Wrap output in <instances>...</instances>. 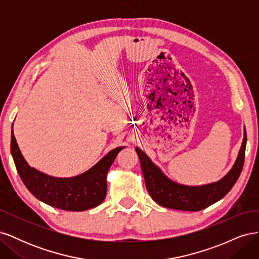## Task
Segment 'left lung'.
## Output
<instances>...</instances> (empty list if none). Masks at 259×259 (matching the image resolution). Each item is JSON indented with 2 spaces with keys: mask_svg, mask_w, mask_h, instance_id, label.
I'll list each match as a JSON object with an SVG mask.
<instances>
[{
  "mask_svg": "<svg viewBox=\"0 0 259 259\" xmlns=\"http://www.w3.org/2000/svg\"><path fill=\"white\" fill-rule=\"evenodd\" d=\"M246 132L244 128L242 145L236 162L223 178L215 183L200 186H187L174 182L155 165L151 159L136 147L147 190L159 205L179 210L198 211L222 200L237 183L244 164Z\"/></svg>",
  "mask_w": 259,
  "mask_h": 259,
  "instance_id": "left-lung-1",
  "label": "left lung"
}]
</instances>
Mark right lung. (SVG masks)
Instances as JSON below:
<instances>
[{
    "mask_svg": "<svg viewBox=\"0 0 259 259\" xmlns=\"http://www.w3.org/2000/svg\"><path fill=\"white\" fill-rule=\"evenodd\" d=\"M109 151L84 173L68 178L54 177L31 167L18 147L12 130L11 152L21 180L34 197L53 207L82 211L98 206L107 194V174L122 149Z\"/></svg>",
    "mask_w": 259,
    "mask_h": 259,
    "instance_id": "obj_1",
    "label": "right lung"
}]
</instances>
